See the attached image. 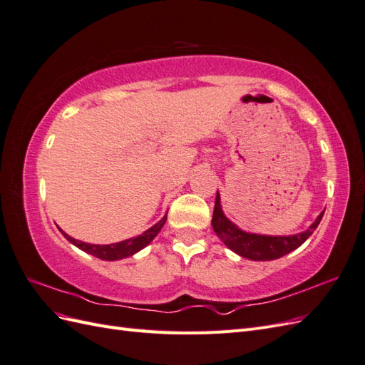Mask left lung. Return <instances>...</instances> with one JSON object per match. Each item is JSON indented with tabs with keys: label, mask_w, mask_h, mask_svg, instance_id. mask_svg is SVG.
Returning <instances> with one entry per match:
<instances>
[{
	"label": "left lung",
	"mask_w": 365,
	"mask_h": 365,
	"mask_svg": "<svg viewBox=\"0 0 365 365\" xmlns=\"http://www.w3.org/2000/svg\"><path fill=\"white\" fill-rule=\"evenodd\" d=\"M324 212L319 213L315 219V222L309 227L303 233L291 235V236H264L248 233V231L240 230L236 224L224 215L222 207H220V196L219 192L216 193V202L213 210L212 225L217 237L224 242V244L240 257H245L250 260H275L280 259L286 254L297 250L302 244H304L306 239L311 236L318 224L322 222Z\"/></svg>",
	"instance_id": "1"
}]
</instances>
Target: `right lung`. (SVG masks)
I'll use <instances>...</instances> for the list:
<instances>
[{"label":"right lung","instance_id":"add662e5","mask_svg":"<svg viewBox=\"0 0 365 365\" xmlns=\"http://www.w3.org/2000/svg\"><path fill=\"white\" fill-rule=\"evenodd\" d=\"M165 219H168V215H165L161 220L155 225H152L149 230H146L145 233H141L137 237H130L126 240H121L117 242V244H111V245H94V244H86V242L82 240H76L74 237L68 236L67 233H63L61 230V233L63 235V237L67 239L68 242H71L73 245H76L79 250L91 254L94 257H98L102 260H120V259H125V257H130L134 256L135 252H138L140 250H143L145 247H148L150 242L155 239V236L160 233L163 225L165 224Z\"/></svg>","mask_w":365,"mask_h":365}]
</instances>
